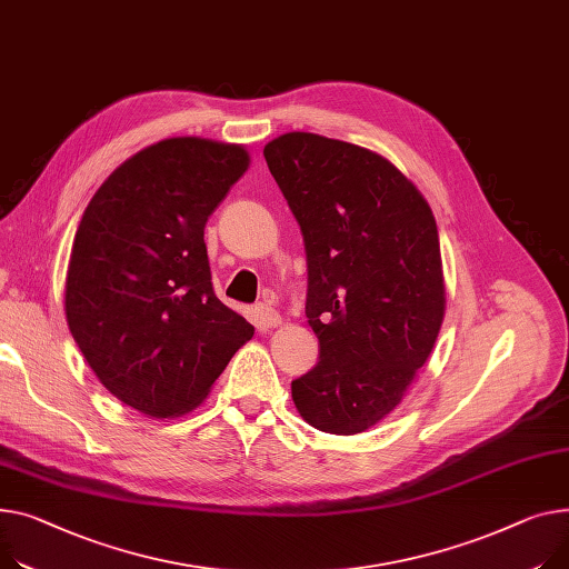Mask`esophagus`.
<instances>
[{
    "label": "esophagus",
    "mask_w": 569,
    "mask_h": 569,
    "mask_svg": "<svg viewBox=\"0 0 569 569\" xmlns=\"http://www.w3.org/2000/svg\"><path fill=\"white\" fill-rule=\"evenodd\" d=\"M256 318L262 327H277L281 325V316L268 305V301H260V305H256Z\"/></svg>",
    "instance_id": "1"
}]
</instances>
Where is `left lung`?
Masks as SVG:
<instances>
[{"label":"left lung","instance_id":"1","mask_svg":"<svg viewBox=\"0 0 569 569\" xmlns=\"http://www.w3.org/2000/svg\"><path fill=\"white\" fill-rule=\"evenodd\" d=\"M262 156L305 236L320 340V361L292 382L295 407L322 432H366L400 405L443 322L435 214L368 148L288 132Z\"/></svg>","mask_w":569,"mask_h":569}]
</instances>
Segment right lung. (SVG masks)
<instances>
[{"mask_svg":"<svg viewBox=\"0 0 569 569\" xmlns=\"http://www.w3.org/2000/svg\"><path fill=\"white\" fill-rule=\"evenodd\" d=\"M249 169L240 143L173 137L139 150L87 206L66 320L100 385L173 419L208 396L253 327L217 299L203 229Z\"/></svg>","mask_w":569,"mask_h":569,"instance_id":"obj_1","label":"right lung"}]
</instances>
